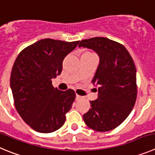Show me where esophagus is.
<instances>
[{
	"instance_id": "34e87169",
	"label": "esophagus",
	"mask_w": 155,
	"mask_h": 155,
	"mask_svg": "<svg viewBox=\"0 0 155 155\" xmlns=\"http://www.w3.org/2000/svg\"><path fill=\"white\" fill-rule=\"evenodd\" d=\"M81 98H82L81 96H80V95H78V94H76V100L77 101L80 100V99H81Z\"/></svg>"
}]
</instances>
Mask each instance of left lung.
I'll return each mask as SVG.
<instances>
[{"instance_id":"8db88e82","label":"left lung","mask_w":155,"mask_h":155,"mask_svg":"<svg viewBox=\"0 0 155 155\" xmlns=\"http://www.w3.org/2000/svg\"><path fill=\"white\" fill-rule=\"evenodd\" d=\"M78 47L93 50L100 59L91 81L98 88L97 98L90 101L91 108L83 115L84 120L97 131L113 130L130 114L137 98L132 58L123 45L106 38L83 40Z\"/></svg>"}]
</instances>
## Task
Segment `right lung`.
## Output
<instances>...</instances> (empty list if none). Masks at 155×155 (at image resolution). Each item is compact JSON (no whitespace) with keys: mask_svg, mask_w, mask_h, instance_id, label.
<instances>
[{"mask_svg":"<svg viewBox=\"0 0 155 155\" xmlns=\"http://www.w3.org/2000/svg\"><path fill=\"white\" fill-rule=\"evenodd\" d=\"M78 43L40 40L23 50L13 65L10 83L15 107L38 132H53L64 124L75 92L54 88L51 79L61 74L64 59Z\"/></svg>","mask_w":155,"mask_h":155,"instance_id":"1","label":"right lung"}]
</instances>
